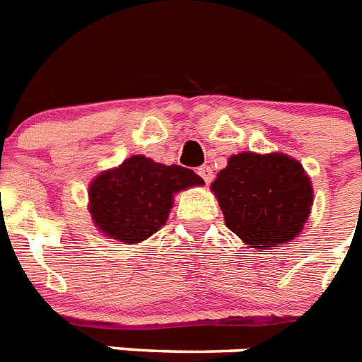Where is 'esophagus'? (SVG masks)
I'll list each match as a JSON object with an SVG mask.
<instances>
[{"instance_id": "34e87169", "label": "esophagus", "mask_w": 362, "mask_h": 362, "mask_svg": "<svg viewBox=\"0 0 362 362\" xmlns=\"http://www.w3.org/2000/svg\"><path fill=\"white\" fill-rule=\"evenodd\" d=\"M198 175L204 179L207 185H209L211 181H213V177H215V175H213V168H211V166H199L198 168Z\"/></svg>"}]
</instances>
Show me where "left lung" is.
<instances>
[{"label":"left lung","instance_id":"1","mask_svg":"<svg viewBox=\"0 0 362 362\" xmlns=\"http://www.w3.org/2000/svg\"><path fill=\"white\" fill-rule=\"evenodd\" d=\"M226 226L254 248L293 241L310 215L314 192L299 160L284 153H239L211 185Z\"/></svg>","mask_w":362,"mask_h":362}]
</instances>
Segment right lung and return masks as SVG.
<instances>
[{"instance_id": "obj_1", "label": "right lung", "mask_w": 362, "mask_h": 362, "mask_svg": "<svg viewBox=\"0 0 362 362\" xmlns=\"http://www.w3.org/2000/svg\"><path fill=\"white\" fill-rule=\"evenodd\" d=\"M194 185H204V179L189 168L134 155L91 181L89 213L104 235L134 245L160 230L173 194Z\"/></svg>"}]
</instances>
